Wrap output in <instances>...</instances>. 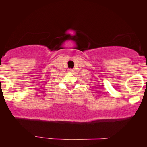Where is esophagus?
Segmentation results:
<instances>
[{
  "label": "esophagus",
  "mask_w": 147,
  "mask_h": 147,
  "mask_svg": "<svg viewBox=\"0 0 147 147\" xmlns=\"http://www.w3.org/2000/svg\"><path fill=\"white\" fill-rule=\"evenodd\" d=\"M68 72H69V73H73V72H74V71L73 70V69H69V70H68Z\"/></svg>",
  "instance_id": "esophagus-1"
}]
</instances>
